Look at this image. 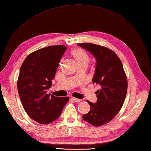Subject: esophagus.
<instances>
[{
	"label": "esophagus",
	"instance_id": "obj_1",
	"mask_svg": "<svg viewBox=\"0 0 151 151\" xmlns=\"http://www.w3.org/2000/svg\"><path fill=\"white\" fill-rule=\"evenodd\" d=\"M71 99H72L73 101L76 102V103H79V102L81 101V99H76V98H75V97H72V98H71Z\"/></svg>",
	"mask_w": 151,
	"mask_h": 151
}]
</instances>
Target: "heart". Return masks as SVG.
I'll list each match as a JSON object with an SVG mask.
<instances>
[{
  "label": "heart",
  "instance_id": "1",
  "mask_svg": "<svg viewBox=\"0 0 151 151\" xmlns=\"http://www.w3.org/2000/svg\"><path fill=\"white\" fill-rule=\"evenodd\" d=\"M71 55L73 56L76 63L79 65L87 66L90 61L91 57L85 50L81 48H76L71 51Z\"/></svg>",
  "mask_w": 151,
  "mask_h": 151
}]
</instances>
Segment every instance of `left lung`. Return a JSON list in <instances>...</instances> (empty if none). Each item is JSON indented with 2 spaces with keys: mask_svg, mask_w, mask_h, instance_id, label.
<instances>
[{
  "mask_svg": "<svg viewBox=\"0 0 151 151\" xmlns=\"http://www.w3.org/2000/svg\"><path fill=\"white\" fill-rule=\"evenodd\" d=\"M96 58L93 83L99 85L97 101L90 104L91 109L83 116V120L94 127L108 123L114 118L123 105L127 93V78L121 60L114 51L92 43H78Z\"/></svg>",
  "mask_w": 151,
  "mask_h": 151,
  "instance_id": "left-lung-1",
  "label": "left lung"
}]
</instances>
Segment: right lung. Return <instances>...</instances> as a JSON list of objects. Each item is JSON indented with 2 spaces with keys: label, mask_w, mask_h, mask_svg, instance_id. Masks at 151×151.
<instances>
[{
  "label": "right lung",
  "mask_w": 151,
  "mask_h": 151,
  "mask_svg": "<svg viewBox=\"0 0 151 151\" xmlns=\"http://www.w3.org/2000/svg\"><path fill=\"white\" fill-rule=\"evenodd\" d=\"M66 50L64 45L49 46L30 53L20 68L17 88L22 106L30 118L47 124L60 116L69 97L47 94Z\"/></svg>",
  "instance_id": "1"
}]
</instances>
